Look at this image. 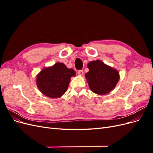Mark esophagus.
I'll return each instance as SVG.
<instances>
[{"label": "esophagus", "mask_w": 153, "mask_h": 153, "mask_svg": "<svg viewBox=\"0 0 153 153\" xmlns=\"http://www.w3.org/2000/svg\"><path fill=\"white\" fill-rule=\"evenodd\" d=\"M78 75H84V71H83L82 69H81V70H79L78 71Z\"/></svg>", "instance_id": "1"}]
</instances>
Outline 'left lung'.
Segmentation results:
<instances>
[{
  "label": "left lung",
  "mask_w": 153,
  "mask_h": 153,
  "mask_svg": "<svg viewBox=\"0 0 153 153\" xmlns=\"http://www.w3.org/2000/svg\"><path fill=\"white\" fill-rule=\"evenodd\" d=\"M89 71L85 78L91 90L98 94H106L112 91L119 80V73L99 60L87 64Z\"/></svg>",
  "instance_id": "left-lung-1"
}]
</instances>
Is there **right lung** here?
<instances>
[{"label": "right lung", "mask_w": 153, "mask_h": 153, "mask_svg": "<svg viewBox=\"0 0 153 153\" xmlns=\"http://www.w3.org/2000/svg\"><path fill=\"white\" fill-rule=\"evenodd\" d=\"M75 75L73 69H68L64 63L57 62L39 73L37 85L45 96L51 98H59L67 91L71 77Z\"/></svg>", "instance_id": "1"}]
</instances>
